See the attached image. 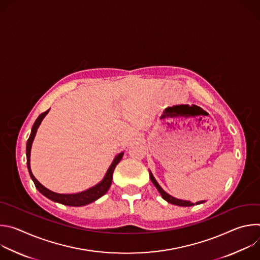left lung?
I'll return each mask as SVG.
<instances>
[{
	"label": "left lung",
	"mask_w": 260,
	"mask_h": 260,
	"mask_svg": "<svg viewBox=\"0 0 260 260\" xmlns=\"http://www.w3.org/2000/svg\"><path fill=\"white\" fill-rule=\"evenodd\" d=\"M150 179H151V181H152V183L154 184V186L157 188V190L160 192V194H161V197H162V199L164 200H166L167 202H169V203H171V204H173V205H176V206H181V207H191V206H193L194 204L193 203H191V202H188V201H182V200H178V199H175V198H173L172 196H170V194H168L160 186H159V184L156 182V180H155V178L153 177V175L150 173ZM203 203H205V201H202V202H198L197 203V205H199V204H203Z\"/></svg>",
	"instance_id": "obj_1"
}]
</instances>
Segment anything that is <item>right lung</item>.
I'll use <instances>...</instances> for the list:
<instances>
[{
	"label": "right lung",
	"instance_id": "right-lung-1",
	"mask_svg": "<svg viewBox=\"0 0 260 260\" xmlns=\"http://www.w3.org/2000/svg\"><path fill=\"white\" fill-rule=\"evenodd\" d=\"M48 111H45V112L41 113L39 115V117L36 119L32 127H31V132H30V135H29V138L26 142V165H27V169H28V173H29V176L31 178V180L34 181L35 183V186L36 188L38 189L43 196H45L46 198H48L49 200L53 201V202H56V203H59V204H62V205H66V206H72V207H81V206H85V205H88L94 201H96L98 199H100L101 197H103L107 191L108 189L110 188L111 184H112V178H113V172L115 170V167L117 166V164L121 160L122 156H123V152L119 153L113 160L112 165L110 166L109 170L107 171L106 173V176L105 178L99 183L96 184L95 186L85 190V191H82L80 193H75V194H59V193H55L53 191H50L49 189H47L46 187H44L43 185L41 183H39V181L37 180L31 171H30V166H29V156H30V148H31V144H32V141H34V138L36 136V133H37V129H38L41 121L43 120V118L46 116V114L48 113Z\"/></svg>",
	"mask_w": 260,
	"mask_h": 260
}]
</instances>
